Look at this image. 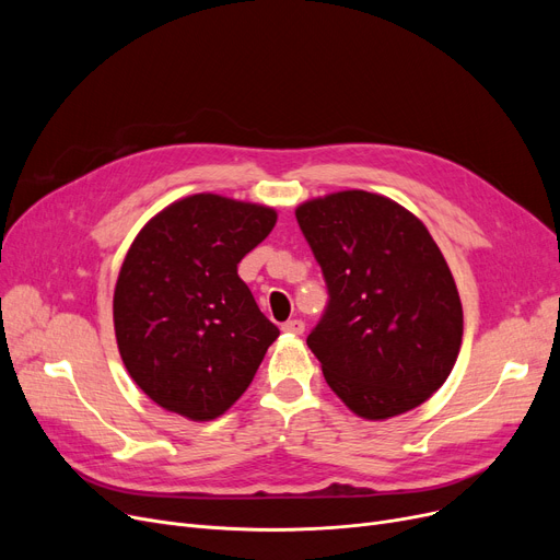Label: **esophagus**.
<instances>
[{
	"label": "esophagus",
	"mask_w": 560,
	"mask_h": 560,
	"mask_svg": "<svg viewBox=\"0 0 560 560\" xmlns=\"http://www.w3.org/2000/svg\"><path fill=\"white\" fill-rule=\"evenodd\" d=\"M281 329H283L285 334L300 336V334H304V322H302V319H288V322H283Z\"/></svg>",
	"instance_id": "1"
}]
</instances>
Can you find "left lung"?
Instances as JSON below:
<instances>
[{"label": "left lung", "instance_id": "obj_1", "mask_svg": "<svg viewBox=\"0 0 560 560\" xmlns=\"http://www.w3.org/2000/svg\"><path fill=\"white\" fill-rule=\"evenodd\" d=\"M329 304L306 338L329 388L365 420H388L445 384L463 340L450 265L397 201L342 190L298 206Z\"/></svg>", "mask_w": 560, "mask_h": 560}]
</instances>
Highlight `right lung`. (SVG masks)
<instances>
[{"instance_id": "right-lung-1", "label": "right lung", "mask_w": 560, "mask_h": 560, "mask_svg": "<svg viewBox=\"0 0 560 560\" xmlns=\"http://www.w3.org/2000/svg\"><path fill=\"white\" fill-rule=\"evenodd\" d=\"M275 224L270 206L199 192L170 203L131 243L113 295L117 349L170 413L220 418L279 338L238 277Z\"/></svg>"}]
</instances>
